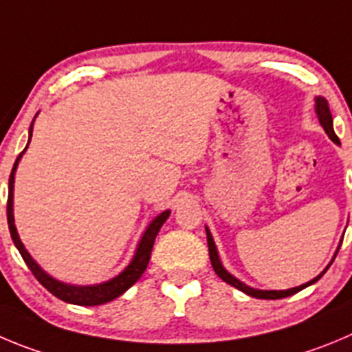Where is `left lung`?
I'll use <instances>...</instances> for the list:
<instances>
[{
	"label": "left lung",
	"instance_id": "1",
	"mask_svg": "<svg viewBox=\"0 0 352 352\" xmlns=\"http://www.w3.org/2000/svg\"><path fill=\"white\" fill-rule=\"evenodd\" d=\"M316 114H318V120H320L321 126H323V130L327 131V135L330 137L331 140H333L335 144H339V137L335 135L333 131V120H331V113H330V107H328V102L324 97H316ZM206 241H208V254H210V261H212V267L213 271L217 272V276L221 278V280H224L226 283H229L231 287L238 288V290L245 292L246 295H250V297H255V298H271V300H276V298H285L288 297V295H294L297 294V292L304 290L305 287H309V285L316 283L318 280H320L321 276L327 272V269L330 267V264L333 261L328 264V267L324 269L323 272H321L320 276H316L314 280L307 281V283L300 285V287H295V288H290V290H257V288H252L248 287V285L241 283V281L238 280V278H234V276L231 274V272L226 271V267L222 265L221 258H219V254H217V246H215V241H213L212 234H210L208 228H206Z\"/></svg>",
	"mask_w": 352,
	"mask_h": 352
}]
</instances>
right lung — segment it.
I'll return each mask as SVG.
<instances>
[{
    "label": "right lung",
    "mask_w": 352,
    "mask_h": 352,
    "mask_svg": "<svg viewBox=\"0 0 352 352\" xmlns=\"http://www.w3.org/2000/svg\"><path fill=\"white\" fill-rule=\"evenodd\" d=\"M31 137H32V123H31V128H29V140H31ZM28 146H25V149H28ZM25 149L19 154V157L15 160V165H13L12 168V173H10L6 217H8V229H10V234H12L13 243H15V246H17V250L21 252L22 258H24V262L28 264V267L31 269V272L34 274L36 280H38L43 287L47 288L52 295H55V297L60 298V300L69 302V304H76V305H100V304H106V302L114 300V298L120 297V295H123L124 292H126L128 288H130L131 285L135 283L140 276L144 274V271H146L147 264H149L151 252H153L154 239H156L161 226L165 224L166 219H168L170 210L160 213V215L154 217L153 221H151V224L147 226L146 232H144L142 238H140L139 246H137L135 255H133L131 262L124 267V271H121L120 274L116 276V278L106 281V283L90 285V287H78V285L62 283V281L55 280V278H52L50 274H47V272L43 271V269L36 264L34 258L29 255V252L25 250L24 245H22L17 229H15V224H13V182H15V170H17L19 161H21L22 154L25 153Z\"/></svg>",
    "instance_id": "1"
}]
</instances>
